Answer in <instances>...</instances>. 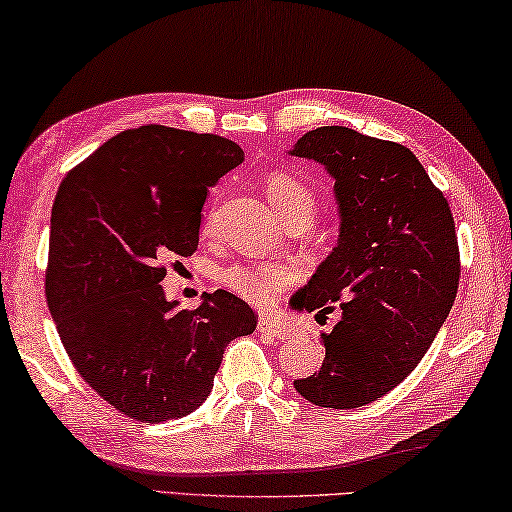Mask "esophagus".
<instances>
[{
	"label": "esophagus",
	"instance_id": "esophagus-1",
	"mask_svg": "<svg viewBox=\"0 0 512 512\" xmlns=\"http://www.w3.org/2000/svg\"><path fill=\"white\" fill-rule=\"evenodd\" d=\"M258 331L272 340H288L292 335V326L281 320H274V317L263 315L261 320H258Z\"/></svg>",
	"mask_w": 512,
	"mask_h": 512
}]
</instances>
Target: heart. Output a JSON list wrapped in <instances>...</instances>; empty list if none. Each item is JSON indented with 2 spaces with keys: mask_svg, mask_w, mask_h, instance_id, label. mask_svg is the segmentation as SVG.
<instances>
[{
  "mask_svg": "<svg viewBox=\"0 0 512 512\" xmlns=\"http://www.w3.org/2000/svg\"><path fill=\"white\" fill-rule=\"evenodd\" d=\"M265 190L283 222L292 220V217H301L306 222L313 220L317 206L315 195L299 179L290 177V174L276 172L267 179ZM208 229H211V217L204 224V231ZM220 281L224 288L236 292L238 297L249 301V304L265 306L270 304L276 292L290 286L292 272L286 265L279 263H233L224 267Z\"/></svg>",
  "mask_w": 512,
  "mask_h": 512,
  "instance_id": "obj_1",
  "label": "heart"
}]
</instances>
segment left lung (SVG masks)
Instances as JSON below:
<instances>
[{"label":"left lung","instance_id":"left-lung-1","mask_svg":"<svg viewBox=\"0 0 512 512\" xmlns=\"http://www.w3.org/2000/svg\"><path fill=\"white\" fill-rule=\"evenodd\" d=\"M322 163L335 179L340 238L297 311L342 320L322 333V367L295 381L322 408H358L388 395L415 370L454 306L460 254L456 224L440 188L399 142L347 127L304 133L290 152Z\"/></svg>","mask_w":512,"mask_h":512}]
</instances>
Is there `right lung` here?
I'll use <instances>...</instances> for the list:
<instances>
[{
  "label": "right lung",
  "instance_id": "right-lung-1",
  "mask_svg": "<svg viewBox=\"0 0 512 512\" xmlns=\"http://www.w3.org/2000/svg\"><path fill=\"white\" fill-rule=\"evenodd\" d=\"M245 152L163 124L117 133L61 181L45 295L72 365L138 422L177 420L211 395L226 345L258 315L226 290L199 308L165 297L167 256H190L201 208Z\"/></svg>",
  "mask_w": 512,
  "mask_h": 512
}]
</instances>
